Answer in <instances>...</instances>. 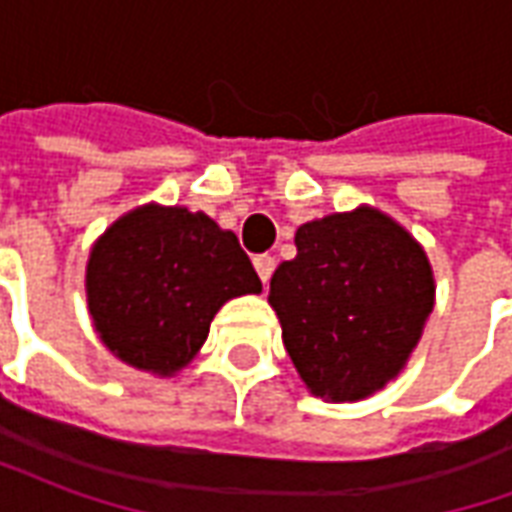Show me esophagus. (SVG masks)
<instances>
[{
	"mask_svg": "<svg viewBox=\"0 0 512 512\" xmlns=\"http://www.w3.org/2000/svg\"><path fill=\"white\" fill-rule=\"evenodd\" d=\"M274 266H277V260H274L271 255L255 257V271H257V277L263 279V285H266L268 279H271V274H274Z\"/></svg>",
	"mask_w": 512,
	"mask_h": 512,
	"instance_id": "34e87169",
	"label": "esophagus"
}]
</instances>
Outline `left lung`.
Listing matches in <instances>:
<instances>
[{"label":"left lung","mask_w":512,"mask_h":512,"mask_svg":"<svg viewBox=\"0 0 512 512\" xmlns=\"http://www.w3.org/2000/svg\"><path fill=\"white\" fill-rule=\"evenodd\" d=\"M268 304L310 395L356 403L403 373L436 304V279L403 224L359 205L301 224Z\"/></svg>","instance_id":"8db88e82"}]
</instances>
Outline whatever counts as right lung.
<instances>
[{"label":"right lung","instance_id":"add662e5","mask_svg":"<svg viewBox=\"0 0 512 512\" xmlns=\"http://www.w3.org/2000/svg\"><path fill=\"white\" fill-rule=\"evenodd\" d=\"M260 290L233 230L208 213L158 202L109 224L84 271L101 343L128 367L158 378L189 365L227 301Z\"/></svg>","mask_w":512,"mask_h":512}]
</instances>
